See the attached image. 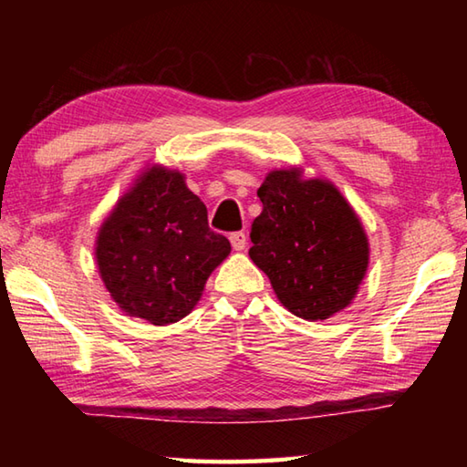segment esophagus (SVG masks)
Returning a JSON list of instances; mask_svg holds the SVG:
<instances>
[{
	"label": "esophagus",
	"mask_w": 467,
	"mask_h": 467,
	"mask_svg": "<svg viewBox=\"0 0 467 467\" xmlns=\"http://www.w3.org/2000/svg\"><path fill=\"white\" fill-rule=\"evenodd\" d=\"M231 244L234 251H243L244 247H247V236H244V233H233L231 234Z\"/></svg>",
	"instance_id": "1"
}]
</instances>
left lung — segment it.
Segmentation results:
<instances>
[{
  "label": "left lung",
  "instance_id": "8db88e82",
  "mask_svg": "<svg viewBox=\"0 0 467 467\" xmlns=\"http://www.w3.org/2000/svg\"><path fill=\"white\" fill-rule=\"evenodd\" d=\"M249 257L286 309L306 321L344 311L368 270V236L339 189L300 167L274 169L257 189Z\"/></svg>",
  "mask_w": 467,
  "mask_h": 467
}]
</instances>
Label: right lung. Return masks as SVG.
<instances>
[{
  "label": "right lung",
  "instance_id": "add662e5",
  "mask_svg": "<svg viewBox=\"0 0 467 467\" xmlns=\"http://www.w3.org/2000/svg\"><path fill=\"white\" fill-rule=\"evenodd\" d=\"M231 255L181 171L148 164L102 220L94 259L105 288L130 317L177 323L195 309L210 274Z\"/></svg>",
  "mask_w": 467,
  "mask_h": 467
}]
</instances>
